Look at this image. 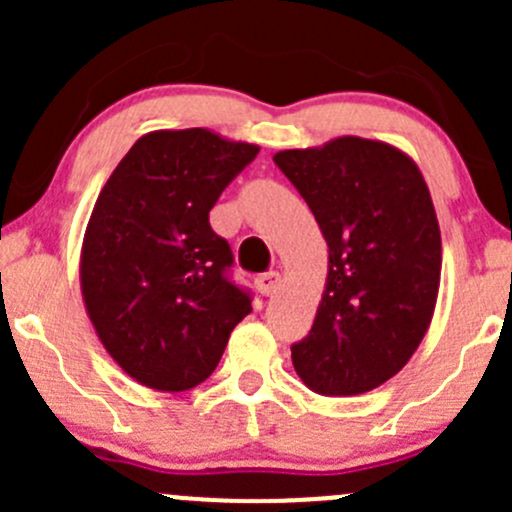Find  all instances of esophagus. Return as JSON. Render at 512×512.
I'll return each mask as SVG.
<instances>
[{"mask_svg": "<svg viewBox=\"0 0 512 512\" xmlns=\"http://www.w3.org/2000/svg\"><path fill=\"white\" fill-rule=\"evenodd\" d=\"M282 285V275L280 272H265V275L257 277V289H260L265 297H272Z\"/></svg>", "mask_w": 512, "mask_h": 512, "instance_id": "esophagus-1", "label": "esophagus"}]
</instances>
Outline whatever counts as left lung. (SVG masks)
Here are the masks:
<instances>
[{
	"mask_svg": "<svg viewBox=\"0 0 512 512\" xmlns=\"http://www.w3.org/2000/svg\"><path fill=\"white\" fill-rule=\"evenodd\" d=\"M329 247L322 302L292 347L299 379L356 396L399 374L428 332L441 285V230L414 158L342 136L275 153Z\"/></svg>",
	"mask_w": 512,
	"mask_h": 512,
	"instance_id": "1",
	"label": "left lung"
}]
</instances>
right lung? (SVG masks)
<instances>
[{"label":"right lung","mask_w":512,"mask_h":512,"mask_svg":"<svg viewBox=\"0 0 512 512\" xmlns=\"http://www.w3.org/2000/svg\"><path fill=\"white\" fill-rule=\"evenodd\" d=\"M260 146L208 128L151 131L106 180L81 245V294L98 339L138 384L188 391L252 312L232 285L210 210Z\"/></svg>","instance_id":"right-lung-1"}]
</instances>
